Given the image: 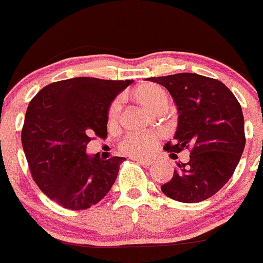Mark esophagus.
Listing matches in <instances>:
<instances>
[{
	"mask_svg": "<svg viewBox=\"0 0 263 263\" xmlns=\"http://www.w3.org/2000/svg\"><path fill=\"white\" fill-rule=\"evenodd\" d=\"M132 160H135L136 161V162H138V163H141V164H143V166H151L152 163H154V161L152 160H148V158H140V157H134L132 158Z\"/></svg>",
	"mask_w": 263,
	"mask_h": 263,
	"instance_id": "esophagus-1",
	"label": "esophagus"
}]
</instances>
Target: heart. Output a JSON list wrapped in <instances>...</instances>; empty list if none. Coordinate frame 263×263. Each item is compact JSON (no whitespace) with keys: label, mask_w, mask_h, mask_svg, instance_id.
Wrapping results in <instances>:
<instances>
[{"label":"heart","mask_w":263,"mask_h":263,"mask_svg":"<svg viewBox=\"0 0 263 263\" xmlns=\"http://www.w3.org/2000/svg\"><path fill=\"white\" fill-rule=\"evenodd\" d=\"M132 99L147 111L154 112V114L163 111L168 103L167 92L161 86L151 82L142 83L137 88H135L132 92ZM118 111H120V102L116 101L109 109V120L114 121L117 117ZM160 137L158 134L129 135L121 142L120 147L122 152L132 157H145L156 148Z\"/></svg>","instance_id":"heart-1"}]
</instances>
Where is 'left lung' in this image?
Returning a JSON list of instances; mask_svg holds the SVG:
<instances>
[{"instance_id": "left-lung-1", "label": "left lung", "mask_w": 263, "mask_h": 263, "mask_svg": "<svg viewBox=\"0 0 263 263\" xmlns=\"http://www.w3.org/2000/svg\"><path fill=\"white\" fill-rule=\"evenodd\" d=\"M170 92L178 112L171 155L191 149L187 163H177L174 177L161 186L172 200L196 203L218 192L241 160L245 121L241 105L221 81L197 73L151 77Z\"/></svg>"}]
</instances>
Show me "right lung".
Returning a JSON list of instances; mask_svg holds the SVG:
<instances>
[{
    "mask_svg": "<svg viewBox=\"0 0 263 263\" xmlns=\"http://www.w3.org/2000/svg\"><path fill=\"white\" fill-rule=\"evenodd\" d=\"M134 80L76 77L43 87L31 100L22 147L40 190L68 210H86L107 195L125 157L87 155L92 136H107L108 109Z\"/></svg>",
    "mask_w": 263,
    "mask_h": 263,
    "instance_id": "obj_1",
    "label": "right lung"
}]
</instances>
